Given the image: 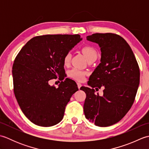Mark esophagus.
I'll return each instance as SVG.
<instances>
[{"mask_svg": "<svg viewBox=\"0 0 149 149\" xmlns=\"http://www.w3.org/2000/svg\"><path fill=\"white\" fill-rule=\"evenodd\" d=\"M77 87H78L79 89H80V88L81 87L82 84L81 83H77Z\"/></svg>", "mask_w": 149, "mask_h": 149, "instance_id": "obj_1", "label": "esophagus"}]
</instances>
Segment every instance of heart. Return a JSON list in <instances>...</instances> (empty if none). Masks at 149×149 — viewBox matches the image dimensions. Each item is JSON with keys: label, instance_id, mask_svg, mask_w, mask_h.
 I'll return each mask as SVG.
<instances>
[{"label": "heart", "instance_id": "b5f03b06", "mask_svg": "<svg viewBox=\"0 0 149 149\" xmlns=\"http://www.w3.org/2000/svg\"><path fill=\"white\" fill-rule=\"evenodd\" d=\"M82 52L84 54V55L86 57L87 60L94 59L97 58V52L93 47L91 46H84L81 49ZM71 54L70 52H67L66 54L63 56V64L65 66H68L71 60ZM87 74V73L84 71L81 70L78 68H72L71 70L68 71L67 75L72 79H74L75 80L79 81H83L84 80L85 76Z\"/></svg>", "mask_w": 149, "mask_h": 149}]
</instances>
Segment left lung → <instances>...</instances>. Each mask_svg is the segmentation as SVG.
Returning a JSON list of instances; mask_svg holds the SVG:
<instances>
[{"label": "left lung", "instance_id": "obj_1", "mask_svg": "<svg viewBox=\"0 0 149 149\" xmlns=\"http://www.w3.org/2000/svg\"><path fill=\"white\" fill-rule=\"evenodd\" d=\"M86 38L99 44L101 59L88 82L93 88H80L86 95L84 113L95 125L107 127L118 122L133 104L140 84V68L130 46L118 34L95 33ZM102 86L104 89L100 97L93 88Z\"/></svg>", "mask_w": 149, "mask_h": 149}]
</instances>
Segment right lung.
Instances as JSON below:
<instances>
[{
	"mask_svg": "<svg viewBox=\"0 0 149 149\" xmlns=\"http://www.w3.org/2000/svg\"><path fill=\"white\" fill-rule=\"evenodd\" d=\"M81 40L79 34L36 36L16 57L12 70L14 93L22 112L34 124L50 127L61 122L66 104L79 90L68 78L58 88L49 81L65 77L63 56Z\"/></svg>",
	"mask_w": 149,
	"mask_h": 149,
	"instance_id": "1",
	"label": "right lung"
}]
</instances>
